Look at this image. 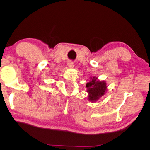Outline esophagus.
<instances>
[{
  "label": "esophagus",
  "instance_id": "obj_1",
  "mask_svg": "<svg viewBox=\"0 0 150 150\" xmlns=\"http://www.w3.org/2000/svg\"><path fill=\"white\" fill-rule=\"evenodd\" d=\"M67 66L69 68H72L74 66V63L72 61H69L67 62Z\"/></svg>",
  "mask_w": 150,
  "mask_h": 150
}]
</instances>
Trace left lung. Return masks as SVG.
Masks as SVG:
<instances>
[{
  "mask_svg": "<svg viewBox=\"0 0 150 150\" xmlns=\"http://www.w3.org/2000/svg\"><path fill=\"white\" fill-rule=\"evenodd\" d=\"M88 93V99L91 101L94 102L102 97L107 91L106 83L104 81H99L98 78H91L89 82L86 85Z\"/></svg>",
  "mask_w": 150,
  "mask_h": 150,
  "instance_id": "left-lung-1",
  "label": "left lung"
}]
</instances>
